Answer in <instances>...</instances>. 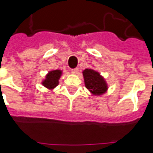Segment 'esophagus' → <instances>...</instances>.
<instances>
[{
	"label": "esophagus",
	"instance_id": "esophagus-1",
	"mask_svg": "<svg viewBox=\"0 0 153 153\" xmlns=\"http://www.w3.org/2000/svg\"><path fill=\"white\" fill-rule=\"evenodd\" d=\"M79 71V68H74V69H71V73L74 74H78Z\"/></svg>",
	"mask_w": 153,
	"mask_h": 153
}]
</instances>
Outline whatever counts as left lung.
Returning <instances> with one entry per match:
<instances>
[{"instance_id":"obj_1","label":"left lung","mask_w":153,"mask_h":153,"mask_svg":"<svg viewBox=\"0 0 153 153\" xmlns=\"http://www.w3.org/2000/svg\"><path fill=\"white\" fill-rule=\"evenodd\" d=\"M82 74L85 88L93 96H100L106 93L108 85L100 72L92 68H86L82 71Z\"/></svg>"}]
</instances>
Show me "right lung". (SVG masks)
Instances as JSON below:
<instances>
[{
  "label": "right lung",
  "instance_id": "obj_1",
  "mask_svg": "<svg viewBox=\"0 0 153 153\" xmlns=\"http://www.w3.org/2000/svg\"><path fill=\"white\" fill-rule=\"evenodd\" d=\"M62 74H63V71L59 69L48 71V74L45 75V78L42 80V85L49 90H53L59 85V80Z\"/></svg>",
  "mask_w": 153,
  "mask_h": 153
}]
</instances>
